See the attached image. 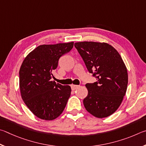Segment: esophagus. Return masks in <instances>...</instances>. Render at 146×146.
Listing matches in <instances>:
<instances>
[{
  "label": "esophagus",
  "mask_w": 146,
  "mask_h": 146,
  "mask_svg": "<svg viewBox=\"0 0 146 146\" xmlns=\"http://www.w3.org/2000/svg\"><path fill=\"white\" fill-rule=\"evenodd\" d=\"M79 87L78 85H71V88L72 90H75L76 88H78Z\"/></svg>",
  "instance_id": "esophagus-1"
}]
</instances>
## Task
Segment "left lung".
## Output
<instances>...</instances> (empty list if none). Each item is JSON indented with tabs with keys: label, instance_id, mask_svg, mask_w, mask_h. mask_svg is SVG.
<instances>
[{
	"label": "left lung",
	"instance_id": "1",
	"mask_svg": "<svg viewBox=\"0 0 146 146\" xmlns=\"http://www.w3.org/2000/svg\"><path fill=\"white\" fill-rule=\"evenodd\" d=\"M74 46L89 72L97 79L96 82L85 85L88 92L83 99L85 108L98 118L111 115L121 105L128 82L121 55L106 43L81 42Z\"/></svg>",
	"mask_w": 146,
	"mask_h": 146
}]
</instances>
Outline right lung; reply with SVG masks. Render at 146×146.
Segmentation results:
<instances>
[{
    "label": "right lung",
    "instance_id": "right-lung-1",
    "mask_svg": "<svg viewBox=\"0 0 146 146\" xmlns=\"http://www.w3.org/2000/svg\"><path fill=\"white\" fill-rule=\"evenodd\" d=\"M73 46L74 42L41 45L23 61L19 71L20 93L25 105L38 118L52 121L65 108L70 86L56 83L51 79L59 59Z\"/></svg>",
    "mask_w": 146,
    "mask_h": 146
}]
</instances>
